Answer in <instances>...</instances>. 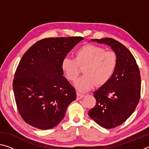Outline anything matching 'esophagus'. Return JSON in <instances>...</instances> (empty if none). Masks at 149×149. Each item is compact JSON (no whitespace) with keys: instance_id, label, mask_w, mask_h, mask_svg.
<instances>
[{"instance_id":"34e87169","label":"esophagus","mask_w":149,"mask_h":149,"mask_svg":"<svg viewBox=\"0 0 149 149\" xmlns=\"http://www.w3.org/2000/svg\"><path fill=\"white\" fill-rule=\"evenodd\" d=\"M84 97V95H82V94H81V93H77V100L81 99Z\"/></svg>"}]
</instances>
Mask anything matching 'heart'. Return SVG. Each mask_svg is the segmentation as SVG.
Returning a JSON list of instances; mask_svg holds the SVG:
<instances>
[{
    "label": "heart",
    "mask_w": 149,
    "mask_h": 149,
    "mask_svg": "<svg viewBox=\"0 0 149 149\" xmlns=\"http://www.w3.org/2000/svg\"><path fill=\"white\" fill-rule=\"evenodd\" d=\"M118 59L114 52L104 48L87 44L79 47L74 52V59L64 58L61 68L65 77L75 81L84 68V75L75 83L79 92L85 93L93 89L95 84L102 86L109 81L117 66Z\"/></svg>",
    "instance_id": "1"
}]
</instances>
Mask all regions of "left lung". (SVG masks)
<instances>
[{
	"label": "left lung",
	"mask_w": 149,
	"mask_h": 149,
	"mask_svg": "<svg viewBox=\"0 0 149 149\" xmlns=\"http://www.w3.org/2000/svg\"><path fill=\"white\" fill-rule=\"evenodd\" d=\"M91 41L108 45L117 56L114 75L93 93L97 102L88 112L97 124L112 129L124 122L137 107L141 95L140 71L133 54L121 42L108 37Z\"/></svg>",
	"instance_id": "left-lung-1"
}]
</instances>
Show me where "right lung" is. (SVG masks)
I'll use <instances>...</instances> for the list:
<instances>
[{"instance_id":"right-lung-1","label":"right lung","mask_w":149,"mask_h":149,"mask_svg":"<svg viewBox=\"0 0 149 149\" xmlns=\"http://www.w3.org/2000/svg\"><path fill=\"white\" fill-rule=\"evenodd\" d=\"M84 38H46L33 45L15 73L13 90L23 120L40 130H49L64 118L68 106L76 99L74 87L63 76L62 60Z\"/></svg>"}]
</instances>
